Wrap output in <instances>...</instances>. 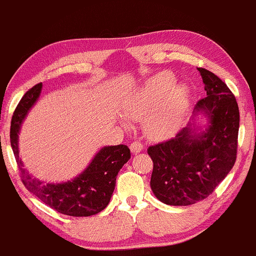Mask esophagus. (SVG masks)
<instances>
[{
	"label": "esophagus",
	"mask_w": 256,
	"mask_h": 256,
	"mask_svg": "<svg viewBox=\"0 0 256 256\" xmlns=\"http://www.w3.org/2000/svg\"><path fill=\"white\" fill-rule=\"evenodd\" d=\"M144 150V144L142 142H140V141H134V142L130 144V150L133 153H140L141 150Z\"/></svg>",
	"instance_id": "esophagus-1"
}]
</instances>
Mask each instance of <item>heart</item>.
<instances>
[{
	"label": "heart",
	"instance_id": "1",
	"mask_svg": "<svg viewBox=\"0 0 256 256\" xmlns=\"http://www.w3.org/2000/svg\"><path fill=\"white\" fill-rule=\"evenodd\" d=\"M174 83V76L170 72L158 74L127 106L129 118L144 120L148 136L170 138L180 127L188 109V89L184 84Z\"/></svg>",
	"mask_w": 256,
	"mask_h": 256
}]
</instances>
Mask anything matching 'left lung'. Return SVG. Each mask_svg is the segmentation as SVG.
Returning <instances> with one entry per match:
<instances>
[{
  "instance_id": "8db88e82",
  "label": "left lung",
  "mask_w": 256,
  "mask_h": 256,
  "mask_svg": "<svg viewBox=\"0 0 256 256\" xmlns=\"http://www.w3.org/2000/svg\"><path fill=\"white\" fill-rule=\"evenodd\" d=\"M198 71L206 97L198 100L194 115H206V129L198 132L188 123L176 138L147 150L153 160V194L176 206L194 204L212 194L238 154L240 112L234 94L215 74L203 68Z\"/></svg>"
}]
</instances>
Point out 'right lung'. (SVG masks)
<instances>
[{
	"label": "right lung",
	"mask_w": 256,
	"mask_h": 256,
	"mask_svg": "<svg viewBox=\"0 0 256 256\" xmlns=\"http://www.w3.org/2000/svg\"><path fill=\"white\" fill-rule=\"evenodd\" d=\"M41 88L42 84H36L24 94L12 118L10 144L22 182L28 191L58 212L74 217L96 215L109 204L116 176L130 159V150L126 144L103 147L80 176L66 182L52 184L34 178L24 168L18 156V133L27 112L39 98Z\"/></svg>",
	"instance_id": "add662e5"
}]
</instances>
